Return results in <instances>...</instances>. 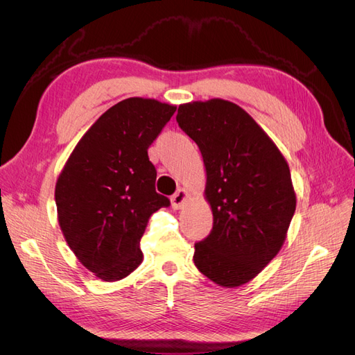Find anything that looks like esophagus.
I'll list each match as a JSON object with an SVG mask.
<instances>
[{
	"label": "esophagus",
	"mask_w": 355,
	"mask_h": 355,
	"mask_svg": "<svg viewBox=\"0 0 355 355\" xmlns=\"http://www.w3.org/2000/svg\"><path fill=\"white\" fill-rule=\"evenodd\" d=\"M188 191L187 189H179L176 194L171 197V207H173L175 210H179L182 206H184V202L187 201L188 198Z\"/></svg>",
	"instance_id": "1"
}]
</instances>
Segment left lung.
Instances as JSON below:
<instances>
[{"instance_id":"left-lung-1","label":"left lung","mask_w":355,"mask_h":355,"mask_svg":"<svg viewBox=\"0 0 355 355\" xmlns=\"http://www.w3.org/2000/svg\"><path fill=\"white\" fill-rule=\"evenodd\" d=\"M179 127L206 166L213 228L196 243L194 263L223 287L250 282L280 252L296 209L287 161L239 105L222 99L180 105Z\"/></svg>"}]
</instances>
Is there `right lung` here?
Here are the masks:
<instances>
[{
	"mask_svg": "<svg viewBox=\"0 0 355 355\" xmlns=\"http://www.w3.org/2000/svg\"><path fill=\"white\" fill-rule=\"evenodd\" d=\"M176 106L130 98L99 116L58 179V218L78 261L105 282H116L142 262L148 219L170 200L155 191L148 148Z\"/></svg>",
	"mask_w": 355,
	"mask_h": 355,
	"instance_id": "add662e5",
	"label": "right lung"
}]
</instances>
